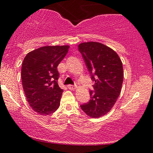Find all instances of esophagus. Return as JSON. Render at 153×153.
<instances>
[{
    "label": "esophagus",
    "instance_id": "esophagus-1",
    "mask_svg": "<svg viewBox=\"0 0 153 153\" xmlns=\"http://www.w3.org/2000/svg\"><path fill=\"white\" fill-rule=\"evenodd\" d=\"M68 88L69 89H72V90H74L76 88V85H68Z\"/></svg>",
    "mask_w": 153,
    "mask_h": 153
}]
</instances>
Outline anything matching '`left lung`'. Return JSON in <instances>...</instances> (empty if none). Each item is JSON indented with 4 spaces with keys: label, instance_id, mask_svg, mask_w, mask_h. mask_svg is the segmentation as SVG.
I'll list each match as a JSON object with an SVG mask.
<instances>
[{
    "label": "left lung",
    "instance_id": "left-lung-1",
    "mask_svg": "<svg viewBox=\"0 0 153 153\" xmlns=\"http://www.w3.org/2000/svg\"><path fill=\"white\" fill-rule=\"evenodd\" d=\"M91 79L94 91H90L87 103L81 108L91 118L107 114L116 103L123 81V63L118 54L100 42L81 43L78 47Z\"/></svg>",
    "mask_w": 153,
    "mask_h": 153
}]
</instances>
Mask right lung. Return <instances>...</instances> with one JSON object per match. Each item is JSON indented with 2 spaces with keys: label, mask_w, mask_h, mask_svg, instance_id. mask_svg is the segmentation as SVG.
Returning a JSON list of instances; mask_svg holds the SVG:
<instances>
[{
  "label": "right lung",
  "mask_w": 153,
  "mask_h": 153,
  "mask_svg": "<svg viewBox=\"0 0 153 153\" xmlns=\"http://www.w3.org/2000/svg\"><path fill=\"white\" fill-rule=\"evenodd\" d=\"M69 46H47L29 52L22 63V79L27 101L40 115H50L60 106L63 90L58 86L57 67Z\"/></svg>",
  "instance_id": "1"
}]
</instances>
